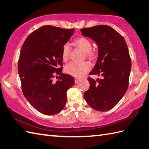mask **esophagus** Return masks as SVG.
I'll use <instances>...</instances> for the list:
<instances>
[{
	"mask_svg": "<svg viewBox=\"0 0 149 149\" xmlns=\"http://www.w3.org/2000/svg\"><path fill=\"white\" fill-rule=\"evenodd\" d=\"M80 78H74V83H75V84L78 83V82L79 81H80Z\"/></svg>",
	"mask_w": 149,
	"mask_h": 149,
	"instance_id": "1",
	"label": "esophagus"
}]
</instances>
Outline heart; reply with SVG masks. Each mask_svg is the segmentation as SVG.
I'll return each instance as SVG.
<instances>
[{
	"label": "heart",
	"mask_w": 149,
	"mask_h": 149,
	"mask_svg": "<svg viewBox=\"0 0 149 149\" xmlns=\"http://www.w3.org/2000/svg\"><path fill=\"white\" fill-rule=\"evenodd\" d=\"M74 45L81 49L86 55L90 59H93L95 56V52L92 49L91 41L87 38L80 37L75 39ZM71 53L70 46L68 44L63 45L62 48V58L64 61H67L69 58ZM91 65L87 62H72L65 65V71L68 74L74 77H81L89 71Z\"/></svg>",
	"instance_id": "b5f03b06"
}]
</instances>
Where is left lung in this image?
Segmentation results:
<instances>
[{"mask_svg": "<svg viewBox=\"0 0 149 149\" xmlns=\"http://www.w3.org/2000/svg\"><path fill=\"white\" fill-rule=\"evenodd\" d=\"M81 34L92 39L98 47V58L89 74L88 90L84 93L88 104L94 110H110L124 96L129 85L131 61L124 38L110 26L100 25L81 29Z\"/></svg>", "mask_w": 149, "mask_h": 149, "instance_id": "1", "label": "left lung"}]
</instances>
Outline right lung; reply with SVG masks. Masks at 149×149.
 I'll use <instances>...</instances> for the list:
<instances>
[{"label": "right lung", "instance_id": "obj_1", "mask_svg": "<svg viewBox=\"0 0 149 149\" xmlns=\"http://www.w3.org/2000/svg\"><path fill=\"white\" fill-rule=\"evenodd\" d=\"M74 31L45 25L32 32L22 45L18 71L23 94L42 114L60 112L67 101L66 92L74 85L72 76L61 73L62 48ZM55 74H61L57 82L52 80Z\"/></svg>", "mask_w": 149, "mask_h": 149}]
</instances>
